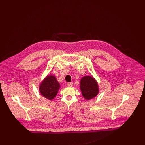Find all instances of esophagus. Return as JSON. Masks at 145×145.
Masks as SVG:
<instances>
[{"instance_id": "obj_1", "label": "esophagus", "mask_w": 145, "mask_h": 145, "mask_svg": "<svg viewBox=\"0 0 145 145\" xmlns=\"http://www.w3.org/2000/svg\"><path fill=\"white\" fill-rule=\"evenodd\" d=\"M67 86L68 87H72L73 86V82H68Z\"/></svg>"}]
</instances>
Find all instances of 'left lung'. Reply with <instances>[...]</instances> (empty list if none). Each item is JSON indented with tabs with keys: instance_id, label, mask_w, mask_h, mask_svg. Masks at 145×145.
<instances>
[{
	"instance_id": "obj_1",
	"label": "left lung",
	"mask_w": 145,
	"mask_h": 145,
	"mask_svg": "<svg viewBox=\"0 0 145 145\" xmlns=\"http://www.w3.org/2000/svg\"><path fill=\"white\" fill-rule=\"evenodd\" d=\"M80 88L82 96L87 100H90L95 97L99 92L96 81L90 76H85L81 78Z\"/></svg>"
}]
</instances>
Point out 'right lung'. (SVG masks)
Listing matches in <instances>:
<instances>
[{
  "instance_id": "add662e5",
  "label": "right lung",
  "mask_w": 145,
  "mask_h": 145,
  "mask_svg": "<svg viewBox=\"0 0 145 145\" xmlns=\"http://www.w3.org/2000/svg\"><path fill=\"white\" fill-rule=\"evenodd\" d=\"M59 87L56 77L49 76L42 82L39 87V91L43 96L49 100H52L57 94Z\"/></svg>"
}]
</instances>
